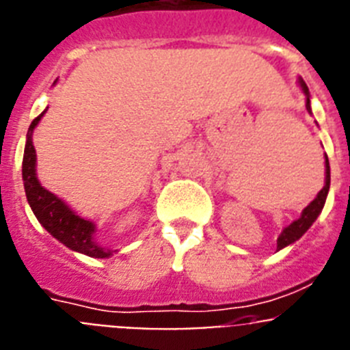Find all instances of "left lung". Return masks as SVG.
<instances>
[{"mask_svg": "<svg viewBox=\"0 0 350 350\" xmlns=\"http://www.w3.org/2000/svg\"><path fill=\"white\" fill-rule=\"evenodd\" d=\"M298 82H299V88H301V91L305 92V96H307V103H305V107H307L308 112L312 113L310 96H308L307 83L303 82V79H299ZM327 191H329V161H327V156H326V182H324V187L319 191V193H317V196H315L314 202H310L307 206H305V208H303L299 219H296V221L291 222L287 228H284V231L280 233V237L277 238V250L284 249V247L291 245V243H295L296 240H299L303 234L307 233V230L310 228L312 224H314L315 219L319 217L321 210H323L324 203H326Z\"/></svg>", "mask_w": 350, "mask_h": 350, "instance_id": "obj_1", "label": "left lung"}]
</instances>
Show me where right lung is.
Instances as JSON below:
<instances>
[{
	"label": "right lung",
	"instance_id": "obj_1",
	"mask_svg": "<svg viewBox=\"0 0 350 350\" xmlns=\"http://www.w3.org/2000/svg\"><path fill=\"white\" fill-rule=\"evenodd\" d=\"M45 112H47V108L31 122L29 131H27L26 148H24L23 180L27 203H29L31 210L36 215L40 224L52 237L57 238L61 243H64L68 249L80 252V254L91 256V258H108V256H112V250L105 249L94 240V222L77 215L61 198L52 194L51 191L45 189L38 182V177H36V150L33 147V137L31 135H33V131H35Z\"/></svg>",
	"mask_w": 350,
	"mask_h": 350
}]
</instances>
